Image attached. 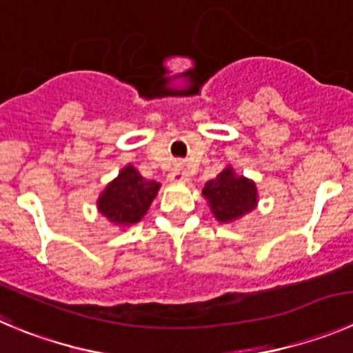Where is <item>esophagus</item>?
I'll return each mask as SVG.
<instances>
[{
	"instance_id": "obj_1",
	"label": "esophagus",
	"mask_w": 353,
	"mask_h": 353,
	"mask_svg": "<svg viewBox=\"0 0 353 353\" xmlns=\"http://www.w3.org/2000/svg\"><path fill=\"white\" fill-rule=\"evenodd\" d=\"M186 177H188V172L186 169H184V163H176L169 172V179L176 181V183H181V181H184Z\"/></svg>"
}]
</instances>
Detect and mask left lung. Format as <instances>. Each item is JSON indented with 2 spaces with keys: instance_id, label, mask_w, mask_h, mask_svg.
Instances as JSON below:
<instances>
[{
  "instance_id": "obj_1",
  "label": "left lung",
  "mask_w": 353,
  "mask_h": 353,
  "mask_svg": "<svg viewBox=\"0 0 353 353\" xmlns=\"http://www.w3.org/2000/svg\"><path fill=\"white\" fill-rule=\"evenodd\" d=\"M202 195L209 200L212 214L221 223L235 221L243 214L251 212L258 203L256 184L245 177L235 176L230 167L205 184Z\"/></svg>"
}]
</instances>
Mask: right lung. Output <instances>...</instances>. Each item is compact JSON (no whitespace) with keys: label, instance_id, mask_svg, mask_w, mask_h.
I'll use <instances>...</instances> for the list:
<instances>
[{"label":"right lung","instance_id":"1","mask_svg":"<svg viewBox=\"0 0 353 353\" xmlns=\"http://www.w3.org/2000/svg\"><path fill=\"white\" fill-rule=\"evenodd\" d=\"M160 183L146 179L132 165L125 167L113 183L102 192L97 205L101 214L117 225H134L146 214L157 196Z\"/></svg>","mask_w":353,"mask_h":353}]
</instances>
